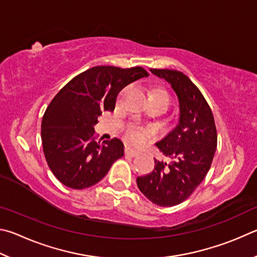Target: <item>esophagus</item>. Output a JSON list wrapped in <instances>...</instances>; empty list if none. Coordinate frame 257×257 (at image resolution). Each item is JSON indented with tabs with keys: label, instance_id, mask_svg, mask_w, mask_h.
I'll return each instance as SVG.
<instances>
[{
	"label": "esophagus",
	"instance_id": "34e87169",
	"mask_svg": "<svg viewBox=\"0 0 257 257\" xmlns=\"http://www.w3.org/2000/svg\"><path fill=\"white\" fill-rule=\"evenodd\" d=\"M125 155L130 156V157H136L139 155V151H137L136 149H133L131 147H126L125 148Z\"/></svg>",
	"mask_w": 257,
	"mask_h": 257
}]
</instances>
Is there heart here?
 I'll list each match as a JSON object with an SVG mask.
<instances>
[{
	"mask_svg": "<svg viewBox=\"0 0 257 257\" xmlns=\"http://www.w3.org/2000/svg\"><path fill=\"white\" fill-rule=\"evenodd\" d=\"M151 98H155L157 100L165 102L166 105L170 103V96L169 93L163 89H157L151 94ZM127 137L130 140L136 145H142L147 140H149L151 138V132L148 128L140 127V126H133V127L128 128Z\"/></svg>",
	"mask_w": 257,
	"mask_h": 257,
	"instance_id": "obj_1",
	"label": "heart"
}]
</instances>
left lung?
<instances>
[{
	"instance_id": "8db88e82",
	"label": "left lung",
	"mask_w": 257,
	"mask_h": 257,
	"mask_svg": "<svg viewBox=\"0 0 257 257\" xmlns=\"http://www.w3.org/2000/svg\"><path fill=\"white\" fill-rule=\"evenodd\" d=\"M172 84L179 100V119L156 146L176 159L170 165L155 160V169L137 178L147 199L159 206H174L190 196L205 178L217 149L212 110L199 88L181 71L150 69Z\"/></svg>"
}]
</instances>
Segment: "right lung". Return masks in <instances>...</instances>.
I'll list each match as a JSON object with an SVG mask.
<instances>
[{"label":"right lung","instance_id":"obj_1","mask_svg":"<svg viewBox=\"0 0 257 257\" xmlns=\"http://www.w3.org/2000/svg\"><path fill=\"white\" fill-rule=\"evenodd\" d=\"M149 73L141 66H94L74 76L49 102L42 120L45 158L58 181L83 190L106 176L124 156L119 139L97 141L93 125L103 110L115 109L120 90Z\"/></svg>","mask_w":257,"mask_h":257}]
</instances>
